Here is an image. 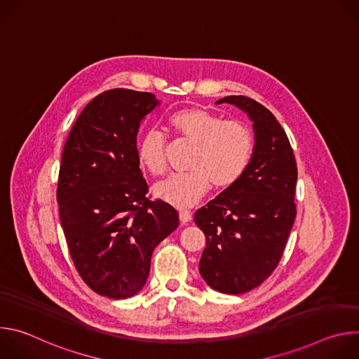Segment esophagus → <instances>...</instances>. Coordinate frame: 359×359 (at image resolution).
I'll return each instance as SVG.
<instances>
[{"instance_id": "esophagus-1", "label": "esophagus", "mask_w": 359, "mask_h": 359, "mask_svg": "<svg viewBox=\"0 0 359 359\" xmlns=\"http://www.w3.org/2000/svg\"><path fill=\"white\" fill-rule=\"evenodd\" d=\"M191 216H193V213H191L190 210H180V213H179V217H180L182 224L190 223V222H191Z\"/></svg>"}]
</instances>
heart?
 <instances>
[{"label": "heart", "instance_id": "1", "mask_svg": "<svg viewBox=\"0 0 359 359\" xmlns=\"http://www.w3.org/2000/svg\"><path fill=\"white\" fill-rule=\"evenodd\" d=\"M173 132L194 144L187 168L153 186V194L175 208H189L203 198L212 184L229 189L245 173L254 151L251 129L240 121H223L203 109L187 108L169 119ZM166 137L156 129H146L137 142V159L151 175L166 169Z\"/></svg>", "mask_w": 359, "mask_h": 359}]
</instances>
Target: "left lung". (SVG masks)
Wrapping results in <instances>:
<instances>
[{"instance_id":"left-lung-1","label":"left lung","mask_w":359,"mask_h":359,"mask_svg":"<svg viewBox=\"0 0 359 359\" xmlns=\"http://www.w3.org/2000/svg\"><path fill=\"white\" fill-rule=\"evenodd\" d=\"M216 104L248 115L254 151L241 179L194 215L206 234L198 270L213 290L243 294L259 287L281 260L297 215V163L284 129L266 107L241 95Z\"/></svg>"}]
</instances>
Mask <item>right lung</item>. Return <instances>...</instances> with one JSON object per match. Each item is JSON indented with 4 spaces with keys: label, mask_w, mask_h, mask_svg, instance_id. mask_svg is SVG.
<instances>
[{
    "label": "right lung",
    "mask_w": 359,
    "mask_h": 359,
    "mask_svg": "<svg viewBox=\"0 0 359 359\" xmlns=\"http://www.w3.org/2000/svg\"><path fill=\"white\" fill-rule=\"evenodd\" d=\"M161 102L149 92L111 89L93 97L65 142L57 200L71 259L96 294L139 292L155 247L179 226L170 204L146 197L136 136Z\"/></svg>",
    "instance_id": "right-lung-1"
}]
</instances>
